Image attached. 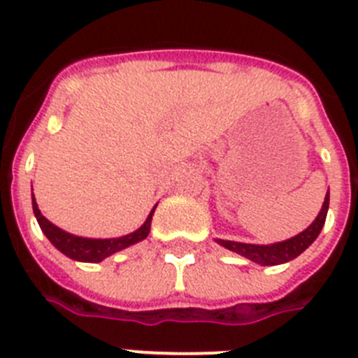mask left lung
I'll return each instance as SVG.
<instances>
[{
  "label": "left lung",
  "instance_id": "8db88e82",
  "mask_svg": "<svg viewBox=\"0 0 358 358\" xmlns=\"http://www.w3.org/2000/svg\"><path fill=\"white\" fill-rule=\"evenodd\" d=\"M328 204H330V195L327 194L324 202H322V208L319 211L317 218L314 222L310 224L303 233L296 235L294 238L285 240V242L273 243V245H255V243H240V242H231V240H217L220 245H224L229 251H235L238 255L245 256L255 264L260 265H280L290 262L292 258L301 255L310 243L314 242L315 238L321 233L322 226H324V220H327L328 213Z\"/></svg>",
  "mask_w": 358,
  "mask_h": 358
}]
</instances>
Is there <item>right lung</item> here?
<instances>
[{
	"label": "right lung",
	"mask_w": 358,
	"mask_h": 358,
	"mask_svg": "<svg viewBox=\"0 0 358 358\" xmlns=\"http://www.w3.org/2000/svg\"><path fill=\"white\" fill-rule=\"evenodd\" d=\"M31 206H34V213H36L37 222H39L43 233L46 235V238H48L50 242L59 249V251L64 252L66 256H69V258H73V260L93 262V264L102 262L103 258L110 256L113 252L122 251V249L129 248V245H132V243L141 242L143 238H147L148 231H150L152 215H154V210H156V206H154V210L150 211V215L147 217L143 226H141L138 231H134V233H131V235L120 236V238L98 240V238H82V236L69 235V233H66V231L53 226L48 218H44L43 215H41L34 195H31Z\"/></svg>",
	"instance_id": "1"
}]
</instances>
